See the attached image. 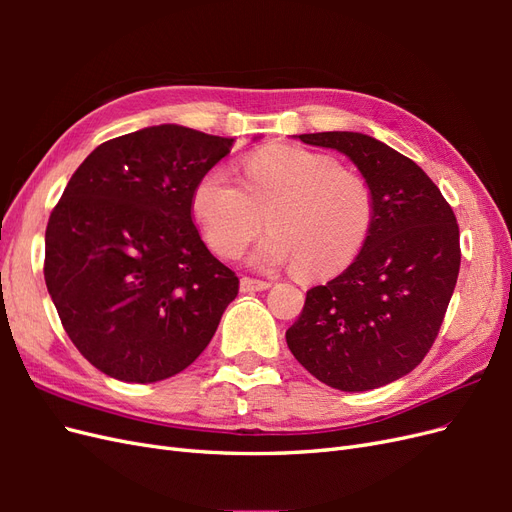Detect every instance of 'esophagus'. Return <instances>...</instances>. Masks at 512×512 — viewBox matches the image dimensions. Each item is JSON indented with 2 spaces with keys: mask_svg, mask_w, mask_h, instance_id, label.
Here are the masks:
<instances>
[{
  "mask_svg": "<svg viewBox=\"0 0 512 512\" xmlns=\"http://www.w3.org/2000/svg\"><path fill=\"white\" fill-rule=\"evenodd\" d=\"M241 292H258V290H267L271 288L269 282H262V280H254V277H241V284H239Z\"/></svg>",
  "mask_w": 512,
  "mask_h": 512,
  "instance_id": "34e87169",
  "label": "esophagus"
}]
</instances>
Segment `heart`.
Here are the masks:
<instances>
[{
  "mask_svg": "<svg viewBox=\"0 0 512 512\" xmlns=\"http://www.w3.org/2000/svg\"><path fill=\"white\" fill-rule=\"evenodd\" d=\"M192 213L207 243L239 256L262 222L271 235L254 252L260 269L297 265L301 275H329L361 252L376 203L369 183L322 153L269 145L243 162V181L211 168L192 190Z\"/></svg>",
  "mask_w": 512,
  "mask_h": 512,
  "instance_id": "1",
  "label": "heart"
}]
</instances>
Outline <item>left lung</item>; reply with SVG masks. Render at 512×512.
<instances>
[{
    "label": "left lung",
    "instance_id": "1",
    "mask_svg": "<svg viewBox=\"0 0 512 512\" xmlns=\"http://www.w3.org/2000/svg\"><path fill=\"white\" fill-rule=\"evenodd\" d=\"M297 138L344 153L369 183L376 215L352 265L307 290L286 344L309 374L333 389H378L410 374L442 327L461 262L455 213L421 166L374 136Z\"/></svg>",
    "mask_w": 512,
    "mask_h": 512
}]
</instances>
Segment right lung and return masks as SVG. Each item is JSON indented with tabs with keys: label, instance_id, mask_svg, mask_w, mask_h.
<instances>
[{
	"label": "right lung",
	"instance_id": "right-lung-1",
	"mask_svg": "<svg viewBox=\"0 0 512 512\" xmlns=\"http://www.w3.org/2000/svg\"><path fill=\"white\" fill-rule=\"evenodd\" d=\"M232 143L162 123L102 143L68 181L46 226L44 282L72 344L106 376L179 374L235 301L239 277L192 222L196 181Z\"/></svg>",
	"mask_w": 512,
	"mask_h": 512
}]
</instances>
